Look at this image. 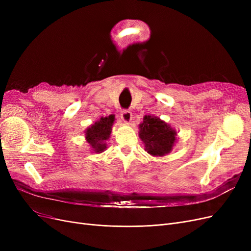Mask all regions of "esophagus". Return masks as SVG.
Listing matches in <instances>:
<instances>
[{"instance_id": "obj_1", "label": "esophagus", "mask_w": 251, "mask_h": 251, "mask_svg": "<svg viewBox=\"0 0 251 251\" xmlns=\"http://www.w3.org/2000/svg\"><path fill=\"white\" fill-rule=\"evenodd\" d=\"M121 118L124 122L129 123L131 120H132V113H131L129 110H123L121 112Z\"/></svg>"}]
</instances>
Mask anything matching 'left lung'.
<instances>
[{"instance_id":"8db88e82","label":"left lung","mask_w":251,"mask_h":251,"mask_svg":"<svg viewBox=\"0 0 251 251\" xmlns=\"http://www.w3.org/2000/svg\"><path fill=\"white\" fill-rule=\"evenodd\" d=\"M139 128V136L149 153L163 156L172 151L176 140V131L159 118L146 116Z\"/></svg>"}]
</instances>
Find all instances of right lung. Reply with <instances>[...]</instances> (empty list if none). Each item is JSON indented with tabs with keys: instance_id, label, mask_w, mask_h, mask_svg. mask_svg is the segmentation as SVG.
<instances>
[{
	"instance_id": "add662e5",
	"label": "right lung",
	"mask_w": 251,
	"mask_h": 251,
	"mask_svg": "<svg viewBox=\"0 0 251 251\" xmlns=\"http://www.w3.org/2000/svg\"><path fill=\"white\" fill-rule=\"evenodd\" d=\"M114 121L115 118L113 115L104 118L101 117L100 121L96 122L95 125H92L86 130V140L96 152H101L103 150L107 149L105 140H108L111 135Z\"/></svg>"
}]
</instances>
